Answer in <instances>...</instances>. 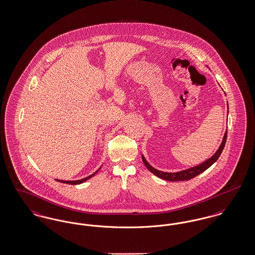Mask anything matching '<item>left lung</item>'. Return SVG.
<instances>
[{
  "label": "left lung",
  "mask_w": 255,
  "mask_h": 255,
  "mask_svg": "<svg viewBox=\"0 0 255 255\" xmlns=\"http://www.w3.org/2000/svg\"><path fill=\"white\" fill-rule=\"evenodd\" d=\"M227 135H228V130L226 131L225 135H224V138H223V141L221 143V145L219 147L217 152L211 157V158H208L207 160H206L205 162L194 166V167H191L189 169L183 170L181 172H176V173H167V172H162V171H159V170L155 169L154 167H152L146 160L144 157L142 156V161L143 163L145 164L146 167L148 168V170L150 172H152L154 175H156L158 178L160 179H163L165 181H170V182H179V181H188V180H191L195 178L196 176L200 175L201 173H203L204 171H206L208 167H210L217 159H218L220 155L222 154L223 150H224V147L226 144V141H227Z\"/></svg>",
  "instance_id": "1"
}]
</instances>
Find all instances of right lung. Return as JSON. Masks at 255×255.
<instances>
[{
  "label": "right lung",
  "mask_w": 255,
  "mask_h": 255,
  "mask_svg": "<svg viewBox=\"0 0 255 255\" xmlns=\"http://www.w3.org/2000/svg\"><path fill=\"white\" fill-rule=\"evenodd\" d=\"M97 172H98V170H97V172H95L94 174H92V175H90V176L86 177L84 179L78 180V181H61V180H56V181H57V182H63V183H68V184H79V183H82V182H86L87 180H89V179H90V178H92L93 176H95V175L97 174Z\"/></svg>",
  "instance_id": "obj_1"
}]
</instances>
